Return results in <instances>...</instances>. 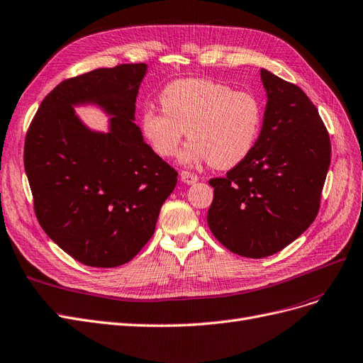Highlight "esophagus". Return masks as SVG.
<instances>
[{"mask_svg":"<svg viewBox=\"0 0 363 363\" xmlns=\"http://www.w3.org/2000/svg\"><path fill=\"white\" fill-rule=\"evenodd\" d=\"M179 177H181V181H182L184 184H186V185H191V184H194V182H197V181H199V177H197V174H194V173H191V172H185V170H182Z\"/></svg>","mask_w":363,"mask_h":363,"instance_id":"esophagus-1","label":"esophagus"}]
</instances>
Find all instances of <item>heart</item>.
Returning <instances> with one entry per match:
<instances>
[{"mask_svg":"<svg viewBox=\"0 0 363 363\" xmlns=\"http://www.w3.org/2000/svg\"><path fill=\"white\" fill-rule=\"evenodd\" d=\"M161 108H145L140 130L161 158L178 154L184 164L208 161L214 169L238 166L253 150L261 133L262 105L250 91H235L213 79H181L164 87Z\"/></svg>","mask_w":363,"mask_h":363,"instance_id":"heart-1","label":"heart"}]
</instances>
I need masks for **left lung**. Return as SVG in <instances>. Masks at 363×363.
Here are the masks:
<instances>
[{"label": "left lung", "instance_id": "1", "mask_svg": "<svg viewBox=\"0 0 363 363\" xmlns=\"http://www.w3.org/2000/svg\"><path fill=\"white\" fill-rule=\"evenodd\" d=\"M267 105L253 150L214 178L208 226L230 252L265 258L297 240L315 220L330 166V138L298 86L261 69Z\"/></svg>", "mask_w": 363, "mask_h": 363}]
</instances>
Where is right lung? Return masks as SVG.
<instances>
[{"label": "right lung", "instance_id": "obj_1", "mask_svg": "<svg viewBox=\"0 0 363 363\" xmlns=\"http://www.w3.org/2000/svg\"><path fill=\"white\" fill-rule=\"evenodd\" d=\"M147 65L101 67L62 81L28 128L24 166L42 229L89 267L130 262L155 232L178 173L134 123ZM111 116L107 133L84 125L74 106Z\"/></svg>", "mask_w": 363, "mask_h": 363}]
</instances>
